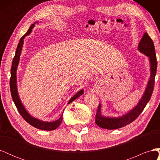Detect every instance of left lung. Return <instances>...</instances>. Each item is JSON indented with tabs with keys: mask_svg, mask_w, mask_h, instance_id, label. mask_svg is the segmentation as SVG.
I'll return each mask as SVG.
<instances>
[{
	"mask_svg": "<svg viewBox=\"0 0 160 160\" xmlns=\"http://www.w3.org/2000/svg\"><path fill=\"white\" fill-rule=\"evenodd\" d=\"M138 50L149 58L150 67H151V75H150L149 81H148L147 88L142 98L140 99L138 104L132 110L129 111L128 113L119 118H106L101 115V105L99 103L95 115V123L101 128L116 129L133 122L141 114L151 98L154 88L155 77L156 74L158 62L153 42L147 32L144 33L141 41H140L138 45Z\"/></svg>",
	"mask_w": 160,
	"mask_h": 160,
	"instance_id": "left-lung-1",
	"label": "left lung"
}]
</instances>
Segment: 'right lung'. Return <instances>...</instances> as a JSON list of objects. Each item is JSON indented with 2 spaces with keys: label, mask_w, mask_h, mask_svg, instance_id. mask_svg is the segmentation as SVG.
Listing matches in <instances>:
<instances>
[{
  "label": "right lung",
  "mask_w": 160,
  "mask_h": 160,
  "mask_svg": "<svg viewBox=\"0 0 160 160\" xmlns=\"http://www.w3.org/2000/svg\"><path fill=\"white\" fill-rule=\"evenodd\" d=\"M34 26H35V24H32L29 27V29L25 33V35H24L21 38L18 44V46L17 47V50L15 52V55H14L13 60H12V63L11 67V79H10V88H11V93L12 100L14 101V104H15L16 107L18 111V112L20 113L23 119H25L27 122H28L29 124H31L32 126L35 127L37 129H42V130H46V131H51L57 129L58 127L59 126L60 124L62 122V114L61 115V118L55 122H42L39 119L37 118H32L31 116L28 113L26 109L24 108L23 105L22 104L21 101L19 99V96L18 94L17 91V76H16V72H17V66L19 62V59H20V55L22 51V45H23V39L27 35H29L31 32L32 29L33 28ZM83 93V89L79 91V92L73 95L71 98V99L69 101L68 104L71 103L72 101L75 100L77 98H78L79 96H81L82 94Z\"/></svg>",
  "instance_id": "add662e5"
}]
</instances>
